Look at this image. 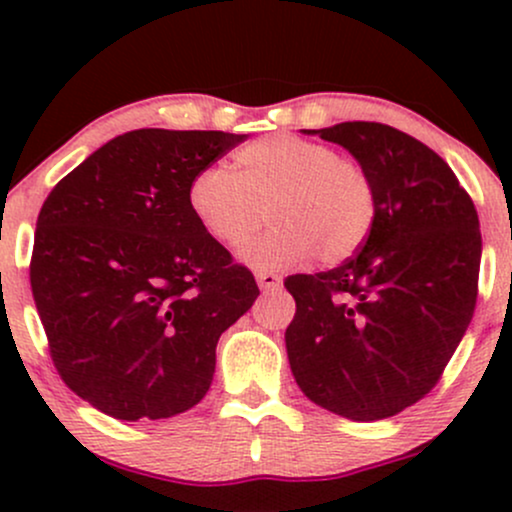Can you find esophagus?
I'll return each mask as SVG.
<instances>
[{
    "mask_svg": "<svg viewBox=\"0 0 512 512\" xmlns=\"http://www.w3.org/2000/svg\"><path fill=\"white\" fill-rule=\"evenodd\" d=\"M257 279V286H260V291H276L281 286V276L279 274H272V272H257L255 274Z\"/></svg>",
    "mask_w": 512,
    "mask_h": 512,
    "instance_id": "1",
    "label": "esophagus"
}]
</instances>
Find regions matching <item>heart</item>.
Here are the masks:
<instances>
[{"instance_id": "b5f03b06", "label": "heart", "mask_w": 512, "mask_h": 512, "mask_svg": "<svg viewBox=\"0 0 512 512\" xmlns=\"http://www.w3.org/2000/svg\"><path fill=\"white\" fill-rule=\"evenodd\" d=\"M233 168L199 170L187 187V207L214 243L236 250L259 225V207L269 203L275 226L240 250V262L255 272H279L315 252L327 264L344 262L373 231V180L332 146L274 134L240 146Z\"/></svg>"}]
</instances>
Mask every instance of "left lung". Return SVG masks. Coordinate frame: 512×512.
<instances>
[{
  "mask_svg": "<svg viewBox=\"0 0 512 512\" xmlns=\"http://www.w3.org/2000/svg\"><path fill=\"white\" fill-rule=\"evenodd\" d=\"M339 144L378 195L373 231L337 269L296 274L286 330L291 373L317 407L380 421L433 390L474 305L481 233L474 202L448 163L380 122L303 129Z\"/></svg>",
  "mask_w": 512,
  "mask_h": 512,
  "instance_id": "obj_1",
  "label": "left lung"
}]
</instances>
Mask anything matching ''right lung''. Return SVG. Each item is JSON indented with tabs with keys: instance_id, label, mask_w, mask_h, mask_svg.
I'll return each mask as SVG.
<instances>
[{
	"instance_id": "add662e5",
	"label": "right lung",
	"mask_w": 512,
	"mask_h": 512,
	"mask_svg": "<svg viewBox=\"0 0 512 512\" xmlns=\"http://www.w3.org/2000/svg\"><path fill=\"white\" fill-rule=\"evenodd\" d=\"M248 134L134 129L64 175L35 223L31 289L57 373L122 421L207 395L219 337L260 296L187 207V187Z\"/></svg>"
}]
</instances>
